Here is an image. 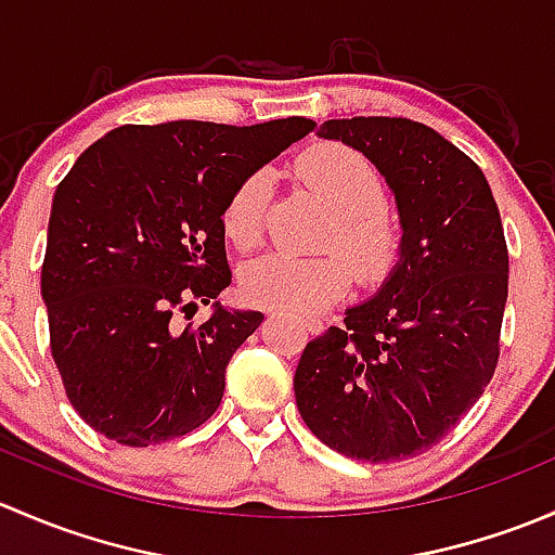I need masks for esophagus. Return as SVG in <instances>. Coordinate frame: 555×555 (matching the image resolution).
I'll return each instance as SVG.
<instances>
[{
    "label": "esophagus",
    "mask_w": 555,
    "mask_h": 555,
    "mask_svg": "<svg viewBox=\"0 0 555 555\" xmlns=\"http://www.w3.org/2000/svg\"><path fill=\"white\" fill-rule=\"evenodd\" d=\"M306 330H309L311 335L322 333V322H319V319H306Z\"/></svg>",
    "instance_id": "obj_1"
}]
</instances>
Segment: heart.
Returning a JSON list of instances; mask_svg holds the SVG:
<instances>
[{"label": "heart", "instance_id": "heart-1", "mask_svg": "<svg viewBox=\"0 0 555 555\" xmlns=\"http://www.w3.org/2000/svg\"><path fill=\"white\" fill-rule=\"evenodd\" d=\"M298 173L335 209L327 246H335L350 262L360 282H378L397 257L400 233L384 209L386 188L382 173L360 153L340 144L313 147L298 160ZM271 201V177L251 171L236 184L222 211V225L233 244L249 249L260 242ZM349 287V269L338 257L266 255L242 273V293L262 309L298 313L324 311Z\"/></svg>", "mask_w": 555, "mask_h": 555}]
</instances>
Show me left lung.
<instances>
[{"instance_id":"8db88e82","label":"left lung","mask_w":555,"mask_h":555,"mask_svg":"<svg viewBox=\"0 0 555 555\" xmlns=\"http://www.w3.org/2000/svg\"><path fill=\"white\" fill-rule=\"evenodd\" d=\"M322 139L360 150L400 211V260L373 298L304 349L295 400L344 456L384 464L446 438L500 360L507 244L483 171L408 117L327 120Z\"/></svg>"}]
</instances>
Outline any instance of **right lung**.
I'll return each instance as SVG.
<instances>
[{
    "label": "right lung",
    "instance_id": "right-lung-1",
    "mask_svg": "<svg viewBox=\"0 0 555 555\" xmlns=\"http://www.w3.org/2000/svg\"><path fill=\"white\" fill-rule=\"evenodd\" d=\"M313 126H120L61 179L42 300L66 397L96 433L144 449L217 411L233 351L262 322L217 300L231 284L222 211L244 177ZM195 302L216 311L198 328L177 325Z\"/></svg>",
    "mask_w": 555,
    "mask_h": 555
}]
</instances>
